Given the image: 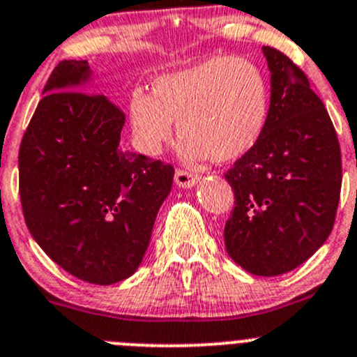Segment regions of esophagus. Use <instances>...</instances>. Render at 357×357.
I'll list each match as a JSON object with an SVG mask.
<instances>
[{
	"instance_id": "1",
	"label": "esophagus",
	"mask_w": 357,
	"mask_h": 357,
	"mask_svg": "<svg viewBox=\"0 0 357 357\" xmlns=\"http://www.w3.org/2000/svg\"><path fill=\"white\" fill-rule=\"evenodd\" d=\"M174 181H176V185L181 186V188H192V186L199 181V176L194 174V172L178 169L174 174Z\"/></svg>"
}]
</instances>
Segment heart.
<instances>
[{"mask_svg": "<svg viewBox=\"0 0 357 357\" xmlns=\"http://www.w3.org/2000/svg\"><path fill=\"white\" fill-rule=\"evenodd\" d=\"M153 95L133 89L128 116L135 144L156 156L172 137H183V158L234 162L257 146L269 119V84L248 58L213 56L153 81Z\"/></svg>", "mask_w": 357, "mask_h": 357, "instance_id": "b5f03b06", "label": "heart"}]
</instances>
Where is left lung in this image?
<instances>
[{
  "label": "left lung",
  "mask_w": 357,
  "mask_h": 357,
  "mask_svg": "<svg viewBox=\"0 0 357 357\" xmlns=\"http://www.w3.org/2000/svg\"><path fill=\"white\" fill-rule=\"evenodd\" d=\"M269 119L261 141L225 172L234 208L227 254L252 275L276 276L308 261L335 225L342 153L335 126L306 73L275 47Z\"/></svg>",
  "instance_id": "obj_1"
}]
</instances>
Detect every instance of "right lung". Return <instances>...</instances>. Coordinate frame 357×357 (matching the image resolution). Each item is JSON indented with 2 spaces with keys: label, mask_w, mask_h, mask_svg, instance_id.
Masks as SVG:
<instances>
[{
  "label": "right lung",
  "mask_w": 357,
  "mask_h": 357,
  "mask_svg": "<svg viewBox=\"0 0 357 357\" xmlns=\"http://www.w3.org/2000/svg\"><path fill=\"white\" fill-rule=\"evenodd\" d=\"M88 79V61L52 70L19 148V195L29 232L56 264L111 285L141 264L174 167L119 149L125 114L84 91Z\"/></svg>",
  "instance_id": "obj_1"
}]
</instances>
